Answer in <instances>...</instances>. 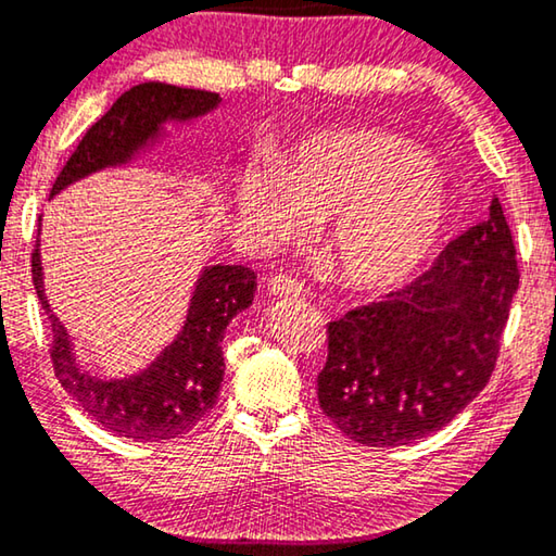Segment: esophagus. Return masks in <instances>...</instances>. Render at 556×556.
Segmentation results:
<instances>
[{
	"instance_id": "34e87169",
	"label": "esophagus",
	"mask_w": 556,
	"mask_h": 556,
	"mask_svg": "<svg viewBox=\"0 0 556 556\" xmlns=\"http://www.w3.org/2000/svg\"><path fill=\"white\" fill-rule=\"evenodd\" d=\"M268 290L278 298H300L305 293V283L288 273H278L268 280Z\"/></svg>"
}]
</instances>
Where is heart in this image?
I'll list each match as a JSON object with an SVG mask.
<instances>
[{
    "instance_id": "heart-1",
    "label": "heart",
    "mask_w": 556,
    "mask_h": 556,
    "mask_svg": "<svg viewBox=\"0 0 556 556\" xmlns=\"http://www.w3.org/2000/svg\"><path fill=\"white\" fill-rule=\"evenodd\" d=\"M236 214L263 243L298 239L327 218V251L354 286L406 278L439 241L445 189L416 144L387 132L334 130L298 142L278 172L236 185Z\"/></svg>"
}]
</instances>
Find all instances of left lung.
Here are the masks:
<instances>
[{"instance_id": "8db88e82", "label": "left lung", "mask_w": 556, "mask_h": 556, "mask_svg": "<svg viewBox=\"0 0 556 556\" xmlns=\"http://www.w3.org/2000/svg\"><path fill=\"white\" fill-rule=\"evenodd\" d=\"M520 286L497 199L421 276L327 325L317 377L325 416L348 439L391 448L451 424L493 375Z\"/></svg>"}]
</instances>
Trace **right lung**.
<instances>
[{
	"instance_id": "add662e5",
	"label": "right lung",
	"mask_w": 556,
	"mask_h": 556,
	"mask_svg": "<svg viewBox=\"0 0 556 556\" xmlns=\"http://www.w3.org/2000/svg\"><path fill=\"white\" fill-rule=\"evenodd\" d=\"M216 103L218 93L212 90L167 84H140L125 90L111 111L88 127L53 181L51 197L90 172L132 157L140 144L157 135L160 123L189 121L208 113ZM31 276L39 303L51 320L53 371L61 387L105 431L140 443L169 441L189 433L212 414L224 379V330L253 303L256 273L249 266L206 268L189 305L185 330L148 371L127 381H100L78 371L66 330L43 298L39 239L31 251Z\"/></svg>"
}]
</instances>
